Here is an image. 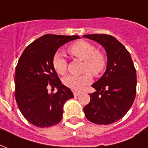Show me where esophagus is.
Listing matches in <instances>:
<instances>
[{
	"label": "esophagus",
	"mask_w": 148,
	"mask_h": 148,
	"mask_svg": "<svg viewBox=\"0 0 148 148\" xmlns=\"http://www.w3.org/2000/svg\"><path fill=\"white\" fill-rule=\"evenodd\" d=\"M79 94L80 93H79V92H78V91H73V95H74L75 97L78 96Z\"/></svg>",
	"instance_id": "obj_1"
}]
</instances>
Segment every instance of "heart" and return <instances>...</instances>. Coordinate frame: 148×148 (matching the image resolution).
<instances>
[{
	"mask_svg": "<svg viewBox=\"0 0 148 148\" xmlns=\"http://www.w3.org/2000/svg\"><path fill=\"white\" fill-rule=\"evenodd\" d=\"M69 52L74 58L84 61L83 75H69L64 79L63 83L67 87L75 91L83 90L87 85L92 80L91 75H101L106 68V58L102 52L97 50V48L93 44L80 41L75 42L69 47ZM66 59L60 52L55 53L53 58V66L55 71L60 74L64 75L67 71Z\"/></svg>",
	"mask_w": 148,
	"mask_h": 148,
	"instance_id": "obj_1",
	"label": "heart"
}]
</instances>
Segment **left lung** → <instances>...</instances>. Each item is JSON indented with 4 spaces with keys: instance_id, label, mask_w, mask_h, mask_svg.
<instances>
[{
    "instance_id": "8db88e82",
    "label": "left lung",
    "mask_w": 148,
    "mask_h": 148,
    "mask_svg": "<svg viewBox=\"0 0 148 148\" xmlns=\"http://www.w3.org/2000/svg\"><path fill=\"white\" fill-rule=\"evenodd\" d=\"M83 37L100 43L107 53L105 73L92 84L96 91L84 111L87 120L110 125L122 118L131 108L136 93V72L129 51L112 35L86 34Z\"/></svg>"
}]
</instances>
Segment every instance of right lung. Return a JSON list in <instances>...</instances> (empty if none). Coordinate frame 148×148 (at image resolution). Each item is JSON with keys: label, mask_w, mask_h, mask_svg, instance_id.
<instances>
[{"label": "right lung", "mask_w": 148, "mask_h": 148, "mask_svg": "<svg viewBox=\"0 0 148 148\" xmlns=\"http://www.w3.org/2000/svg\"><path fill=\"white\" fill-rule=\"evenodd\" d=\"M79 38L45 34L27 46L20 56L14 79L15 98L23 117L33 125L50 127L62 119L64 104L73 94L61 84L53 58L60 46ZM49 86L58 87V91L49 93Z\"/></svg>", "instance_id": "add662e5"}]
</instances>
